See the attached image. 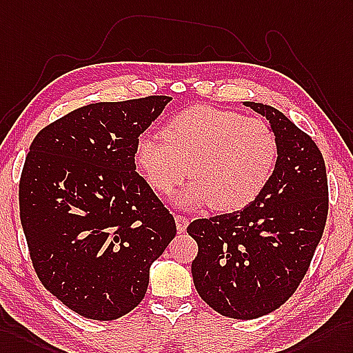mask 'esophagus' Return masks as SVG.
I'll return each instance as SVG.
<instances>
[{"mask_svg": "<svg viewBox=\"0 0 353 353\" xmlns=\"http://www.w3.org/2000/svg\"><path fill=\"white\" fill-rule=\"evenodd\" d=\"M175 223H176V230L179 232V234H183V232H185V229L188 226V219L185 216H179V214H176Z\"/></svg>", "mask_w": 353, "mask_h": 353, "instance_id": "esophagus-1", "label": "esophagus"}]
</instances>
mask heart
Masks as SVG:
<instances>
[{
    "instance_id": "heart-1",
    "label": "heart",
    "mask_w": 353,
    "mask_h": 353,
    "mask_svg": "<svg viewBox=\"0 0 353 353\" xmlns=\"http://www.w3.org/2000/svg\"><path fill=\"white\" fill-rule=\"evenodd\" d=\"M277 143L259 118L196 105L170 118L160 137H141L134 161L147 183L170 194L188 176L194 181L176 197L179 206L208 205L221 212L245 208L262 193L276 161Z\"/></svg>"
}]
</instances>
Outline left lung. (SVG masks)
Here are the masks:
<instances>
[{"label":"left lung","mask_w":353,"mask_h":353,"mask_svg":"<svg viewBox=\"0 0 353 353\" xmlns=\"http://www.w3.org/2000/svg\"><path fill=\"white\" fill-rule=\"evenodd\" d=\"M270 121L277 161L262 193L241 211L192 221L197 294L217 313L256 319L294 295L328 216V178L310 136L276 108L244 101Z\"/></svg>","instance_id":"8db88e82"}]
</instances>
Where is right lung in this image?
Instances as JSON below:
<instances>
[{"mask_svg":"<svg viewBox=\"0 0 353 353\" xmlns=\"http://www.w3.org/2000/svg\"><path fill=\"white\" fill-rule=\"evenodd\" d=\"M172 99L101 101L37 133L19 183L21 223L40 281L74 313L114 321L145 296L174 216L136 172L134 148Z\"/></svg>","mask_w":353,"mask_h":353,"instance_id":"1","label":"right lung"}]
</instances>
